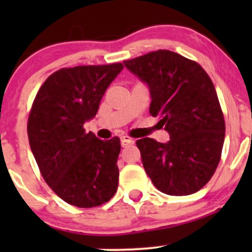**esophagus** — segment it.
<instances>
[{"instance_id": "obj_1", "label": "esophagus", "mask_w": 252, "mask_h": 252, "mask_svg": "<svg viewBox=\"0 0 252 252\" xmlns=\"http://www.w3.org/2000/svg\"><path fill=\"white\" fill-rule=\"evenodd\" d=\"M133 144H134V140L133 139L128 138V136H122L121 138L122 147H126V146H129V145H133Z\"/></svg>"}]
</instances>
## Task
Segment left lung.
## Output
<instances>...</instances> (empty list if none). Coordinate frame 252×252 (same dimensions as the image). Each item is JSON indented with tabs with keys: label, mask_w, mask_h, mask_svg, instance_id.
<instances>
[{
	"label": "left lung",
	"mask_w": 252,
	"mask_h": 252,
	"mask_svg": "<svg viewBox=\"0 0 252 252\" xmlns=\"http://www.w3.org/2000/svg\"><path fill=\"white\" fill-rule=\"evenodd\" d=\"M149 88L150 113L169 141H136L146 174L159 191L184 196L211 179L222 154L224 118L212 80L196 62L168 50L124 61Z\"/></svg>",
	"instance_id": "obj_1"
}]
</instances>
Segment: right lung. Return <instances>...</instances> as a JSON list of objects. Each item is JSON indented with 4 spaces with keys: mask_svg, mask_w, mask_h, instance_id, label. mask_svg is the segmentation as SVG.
<instances>
[{
    "mask_svg": "<svg viewBox=\"0 0 252 252\" xmlns=\"http://www.w3.org/2000/svg\"><path fill=\"white\" fill-rule=\"evenodd\" d=\"M122 69V63L63 68L46 79L32 103L30 149L45 182L67 204L95 207L116 194L119 138L100 140L84 124Z\"/></svg>",
    "mask_w": 252,
    "mask_h": 252,
    "instance_id": "right-lung-1",
    "label": "right lung"
}]
</instances>
